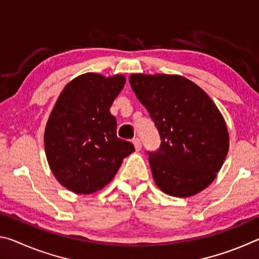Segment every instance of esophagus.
I'll use <instances>...</instances> for the list:
<instances>
[{"label":"esophagus","mask_w":259,"mask_h":259,"mask_svg":"<svg viewBox=\"0 0 259 259\" xmlns=\"http://www.w3.org/2000/svg\"><path fill=\"white\" fill-rule=\"evenodd\" d=\"M133 144H134V146L136 148V151H139L140 148H142V142H140L139 138H135L133 140Z\"/></svg>","instance_id":"1"}]
</instances>
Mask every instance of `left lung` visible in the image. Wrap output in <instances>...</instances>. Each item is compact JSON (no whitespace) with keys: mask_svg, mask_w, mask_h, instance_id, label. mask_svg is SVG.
<instances>
[{"mask_svg":"<svg viewBox=\"0 0 259 259\" xmlns=\"http://www.w3.org/2000/svg\"><path fill=\"white\" fill-rule=\"evenodd\" d=\"M129 82L161 138L156 151H147L156 185L177 198L204 190L229 152V133L216 105L179 75L133 74Z\"/></svg>","mask_w":259,"mask_h":259,"instance_id":"1","label":"left lung"}]
</instances>
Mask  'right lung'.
<instances>
[{
	"label": "right lung",
	"instance_id": "1",
	"mask_svg": "<svg viewBox=\"0 0 259 259\" xmlns=\"http://www.w3.org/2000/svg\"><path fill=\"white\" fill-rule=\"evenodd\" d=\"M124 82L123 75L83 74L65 87L52 109L45 133L47 159L55 177L74 193L102 190L135 151L117 138L109 112Z\"/></svg>",
	"mask_w": 259,
	"mask_h": 259
}]
</instances>
